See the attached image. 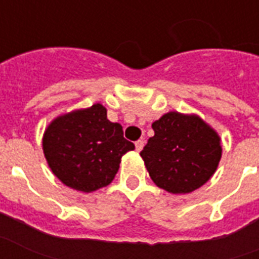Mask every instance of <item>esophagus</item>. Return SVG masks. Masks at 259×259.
<instances>
[{
  "label": "esophagus",
  "instance_id": "obj_1",
  "mask_svg": "<svg viewBox=\"0 0 259 259\" xmlns=\"http://www.w3.org/2000/svg\"><path fill=\"white\" fill-rule=\"evenodd\" d=\"M143 146H145V141H143V139H139V141L135 142V148H137L138 152H141L143 149Z\"/></svg>",
  "mask_w": 259,
  "mask_h": 259
}]
</instances>
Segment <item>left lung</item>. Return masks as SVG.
I'll return each instance as SVG.
<instances>
[{
    "label": "left lung",
    "instance_id": "left-lung-1",
    "mask_svg": "<svg viewBox=\"0 0 259 259\" xmlns=\"http://www.w3.org/2000/svg\"><path fill=\"white\" fill-rule=\"evenodd\" d=\"M154 137L141 152L158 188L186 194L201 188L218 168L221 138L197 114L168 111L152 124Z\"/></svg>",
    "mask_w": 259,
    "mask_h": 259
}]
</instances>
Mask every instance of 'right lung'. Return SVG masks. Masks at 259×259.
<instances>
[{
	"instance_id": "1",
	"label": "right lung",
	"mask_w": 259,
	"mask_h": 259,
	"mask_svg": "<svg viewBox=\"0 0 259 259\" xmlns=\"http://www.w3.org/2000/svg\"><path fill=\"white\" fill-rule=\"evenodd\" d=\"M134 149L121 125L107 120L101 103L58 116L42 137L44 156L55 177L84 193L111 184L121 157Z\"/></svg>"
}]
</instances>
